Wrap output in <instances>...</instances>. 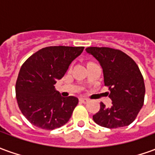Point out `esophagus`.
<instances>
[{"mask_svg":"<svg viewBox=\"0 0 155 155\" xmlns=\"http://www.w3.org/2000/svg\"><path fill=\"white\" fill-rule=\"evenodd\" d=\"M80 101H81V102H82V103H84V104H85V103H87L88 101H89V100H88V99H86V98L81 97V98H80Z\"/></svg>","mask_w":155,"mask_h":155,"instance_id":"34e87169","label":"esophagus"}]
</instances>
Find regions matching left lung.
Returning a JSON list of instances; mask_svg holds the SVG:
<instances>
[{"instance_id": "8db88e82", "label": "left lung", "mask_w": 155, "mask_h": 155, "mask_svg": "<svg viewBox=\"0 0 155 155\" xmlns=\"http://www.w3.org/2000/svg\"><path fill=\"white\" fill-rule=\"evenodd\" d=\"M85 51L97 60L103 69L104 85L112 101L93 115L95 123L105 128L127 126L135 120L143 104L145 86L143 75L132 58L123 51L109 47H88Z\"/></svg>"}]
</instances>
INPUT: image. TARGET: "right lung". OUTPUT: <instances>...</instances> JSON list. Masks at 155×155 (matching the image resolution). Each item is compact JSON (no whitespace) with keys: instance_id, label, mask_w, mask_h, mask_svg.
I'll use <instances>...</instances> for the list:
<instances>
[{"instance_id":"add662e5","label":"right lung","mask_w":155,"mask_h":155,"mask_svg":"<svg viewBox=\"0 0 155 155\" xmlns=\"http://www.w3.org/2000/svg\"><path fill=\"white\" fill-rule=\"evenodd\" d=\"M83 50V46H48L35 52L21 65L15 95L21 113L33 125L52 130L71 119L79 100L74 96L62 97L54 84Z\"/></svg>"}]
</instances>
